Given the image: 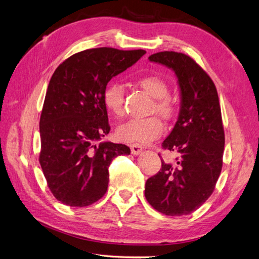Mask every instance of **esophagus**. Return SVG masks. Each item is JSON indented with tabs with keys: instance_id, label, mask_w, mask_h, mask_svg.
I'll return each mask as SVG.
<instances>
[{
	"instance_id": "1",
	"label": "esophagus",
	"mask_w": 259,
	"mask_h": 259,
	"mask_svg": "<svg viewBox=\"0 0 259 259\" xmlns=\"http://www.w3.org/2000/svg\"><path fill=\"white\" fill-rule=\"evenodd\" d=\"M130 149H131V153L134 154V155H139V154H141V153H142V151H143L142 145H141V144H139V143L132 144L131 147H130Z\"/></svg>"
}]
</instances>
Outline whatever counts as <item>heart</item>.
I'll return each mask as SVG.
<instances>
[{
  "mask_svg": "<svg viewBox=\"0 0 259 259\" xmlns=\"http://www.w3.org/2000/svg\"><path fill=\"white\" fill-rule=\"evenodd\" d=\"M140 88L153 97V104L150 111L157 112L165 119L173 118L176 114V103L168 95V85L161 76L149 74L138 79ZM104 104L112 115L121 116L123 114L124 88L118 82L110 83L103 94ZM164 131V124L157 116L148 118H135L119 125L117 137L120 141L128 143H151L156 140Z\"/></svg>",
  "mask_w": 259,
  "mask_h": 259,
  "instance_id": "obj_1",
  "label": "heart"
}]
</instances>
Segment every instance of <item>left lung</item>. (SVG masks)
<instances>
[{
    "label": "left lung",
    "instance_id": "1",
    "mask_svg": "<svg viewBox=\"0 0 259 259\" xmlns=\"http://www.w3.org/2000/svg\"><path fill=\"white\" fill-rule=\"evenodd\" d=\"M149 60L175 72L181 110L162 143L178 157L176 162L161 160L162 168L145 183L144 195L163 214H189L213 193L222 169L224 130L218 92L211 77L189 56L162 51Z\"/></svg>",
    "mask_w": 259,
    "mask_h": 259
}]
</instances>
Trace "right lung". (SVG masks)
Listing matches in <instances>:
<instances>
[{"label": "right lung", "mask_w": 259, "mask_h": 259, "mask_svg": "<svg viewBox=\"0 0 259 259\" xmlns=\"http://www.w3.org/2000/svg\"><path fill=\"white\" fill-rule=\"evenodd\" d=\"M145 50L96 48L71 56L56 69L39 121V163L57 200L86 207L107 191L111 161L130 154L124 144L99 142L109 134L104 91Z\"/></svg>", "instance_id": "add662e5"}]
</instances>
